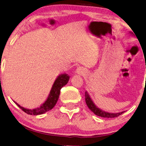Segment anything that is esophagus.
Wrapping results in <instances>:
<instances>
[{
  "label": "esophagus",
  "instance_id": "esophagus-1",
  "mask_svg": "<svg viewBox=\"0 0 146 146\" xmlns=\"http://www.w3.org/2000/svg\"><path fill=\"white\" fill-rule=\"evenodd\" d=\"M76 73L79 75H84L86 73V71L84 68H83L82 67H78L76 69Z\"/></svg>",
  "mask_w": 146,
  "mask_h": 146
}]
</instances>
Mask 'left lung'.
<instances>
[{
    "label": "left lung",
    "instance_id": "left-lung-1",
    "mask_svg": "<svg viewBox=\"0 0 146 146\" xmlns=\"http://www.w3.org/2000/svg\"><path fill=\"white\" fill-rule=\"evenodd\" d=\"M130 34L131 35L134 36L133 33H132V32H130ZM85 101L88 107L90 108L92 112H93L95 114L98 115V116L102 117H115L119 116V115L122 114L125 112V111H123V112L117 113H110L105 112V111L100 109V108H98V106L95 105L93 100L92 99L91 97H90V94L87 91H86L85 92Z\"/></svg>",
    "mask_w": 146,
    "mask_h": 146
}]
</instances>
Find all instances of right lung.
<instances>
[{"mask_svg": "<svg viewBox=\"0 0 146 146\" xmlns=\"http://www.w3.org/2000/svg\"><path fill=\"white\" fill-rule=\"evenodd\" d=\"M69 77H70L66 73L60 74V75L58 76L54 82V84H52L51 90H50V93L48 94L47 99L39 107L34 108V109H29V108L23 107L14 101H13V102L19 106L21 109H22L28 114L34 115L43 114L44 113L47 112V111L51 110L56 105L58 100L60 90L62 87L68 84Z\"/></svg>", "mask_w": 146, "mask_h": 146, "instance_id": "obj_1", "label": "right lung"}]
</instances>
